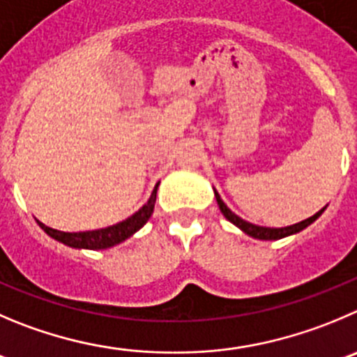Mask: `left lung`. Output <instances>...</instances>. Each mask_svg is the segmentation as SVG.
Listing matches in <instances>:
<instances>
[{
    "label": "left lung",
    "mask_w": 357,
    "mask_h": 357,
    "mask_svg": "<svg viewBox=\"0 0 357 357\" xmlns=\"http://www.w3.org/2000/svg\"><path fill=\"white\" fill-rule=\"evenodd\" d=\"M213 192H215L217 205H219V208H220V212H222V215L226 217V219L229 220V222H233V224H235V226H238L243 233H247V235L252 236V238H259V240H280V238H284V236L294 235V233L301 231V229H305V227H307V226H310V224L314 222V220L317 219V217L321 215V213L324 212V208H326V206H324V208L319 210V212L315 213V215L308 217V219L301 220V222H298V224H293V226H287V227H264V226H256V224L247 222V220H243L242 217H238L235 212H231V210L227 208V205L222 202V199H220L219 192H217L215 189H213Z\"/></svg>",
    "instance_id": "obj_1"
}]
</instances>
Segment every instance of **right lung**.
<instances>
[{
  "label": "right lung",
  "instance_id": "obj_1",
  "mask_svg": "<svg viewBox=\"0 0 357 357\" xmlns=\"http://www.w3.org/2000/svg\"><path fill=\"white\" fill-rule=\"evenodd\" d=\"M158 185L155 184L154 191H152L149 202L138 210L137 213H133L131 217H128L122 222L114 224V226L103 227V229H94V231H80V233H66L59 231V229H54L49 227L47 224L40 222L43 231L47 235H50L52 238L59 240V242L66 243V245L75 247V249H108V247H114L117 243L124 242L126 238H130L133 233H137L149 219H151L152 212H154L155 205V195H158Z\"/></svg>",
  "mask_w": 357,
  "mask_h": 357
}]
</instances>
